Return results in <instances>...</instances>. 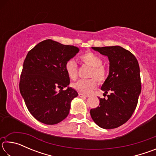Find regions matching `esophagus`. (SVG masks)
Segmentation results:
<instances>
[{
    "label": "esophagus",
    "mask_w": 156,
    "mask_h": 156,
    "mask_svg": "<svg viewBox=\"0 0 156 156\" xmlns=\"http://www.w3.org/2000/svg\"><path fill=\"white\" fill-rule=\"evenodd\" d=\"M78 96H80V97H81V98H87V97H89L88 95L83 94H82V93H79L78 94Z\"/></svg>",
    "instance_id": "esophagus-1"
}]
</instances>
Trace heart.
I'll return each mask as SVG.
<instances>
[{"label": "heart", "instance_id": "b5f03b06", "mask_svg": "<svg viewBox=\"0 0 156 156\" xmlns=\"http://www.w3.org/2000/svg\"><path fill=\"white\" fill-rule=\"evenodd\" d=\"M80 59L84 64L91 67V71L89 80H79L73 84V88L82 94H89L96 88L97 82L102 83L107 76L105 68L102 66V60L99 56L93 52H86L81 55ZM65 70L69 78L76 80L78 76V66L74 60H69L65 64ZM95 79H94V78Z\"/></svg>", "mask_w": 156, "mask_h": 156}]
</instances>
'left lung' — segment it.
<instances>
[{
    "label": "left lung",
    "mask_w": 156,
    "mask_h": 156,
    "mask_svg": "<svg viewBox=\"0 0 156 156\" xmlns=\"http://www.w3.org/2000/svg\"><path fill=\"white\" fill-rule=\"evenodd\" d=\"M109 60V73L101 87L107 99L100 98L99 106L91 109V118L100 127L117 128L127 122L135 111L141 92L138 60L120 46L92 47Z\"/></svg>",
    "instance_id": "obj_1"
}]
</instances>
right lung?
I'll return each instance as SVG.
<instances>
[{
    "mask_svg": "<svg viewBox=\"0 0 156 156\" xmlns=\"http://www.w3.org/2000/svg\"><path fill=\"white\" fill-rule=\"evenodd\" d=\"M78 51V47L47 39L28 52L20 75V92L29 112L39 122L55 125L68 115L71 102L78 93L68 87L70 80L65 64ZM65 87L68 89L63 90Z\"/></svg>",
    "mask_w": 156,
    "mask_h": 156,
    "instance_id": "obj_1",
    "label": "right lung"
}]
</instances>
